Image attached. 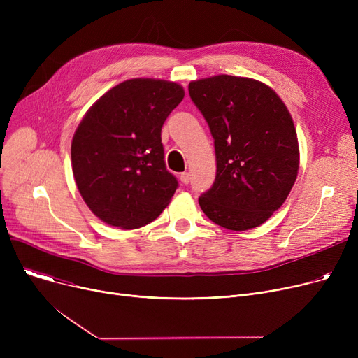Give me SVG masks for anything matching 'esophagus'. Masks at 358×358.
Segmentation results:
<instances>
[{
  "label": "esophagus",
  "instance_id": "obj_1",
  "mask_svg": "<svg viewBox=\"0 0 358 358\" xmlns=\"http://www.w3.org/2000/svg\"><path fill=\"white\" fill-rule=\"evenodd\" d=\"M180 181H181L182 184H189V182H190V174H189V173H182V174L180 176Z\"/></svg>",
  "mask_w": 358,
  "mask_h": 358
}]
</instances>
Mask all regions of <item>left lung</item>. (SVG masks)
<instances>
[{"label": "left lung", "instance_id": "left-lung-1", "mask_svg": "<svg viewBox=\"0 0 358 358\" xmlns=\"http://www.w3.org/2000/svg\"><path fill=\"white\" fill-rule=\"evenodd\" d=\"M215 139L216 178L199 197L222 228L248 231L281 208L299 171V143L290 113L264 83L216 75L189 84Z\"/></svg>", "mask_w": 358, "mask_h": 358}]
</instances>
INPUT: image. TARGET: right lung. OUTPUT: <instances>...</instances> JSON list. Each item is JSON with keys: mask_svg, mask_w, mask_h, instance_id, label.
I'll return each instance as SVG.
<instances>
[{"mask_svg": "<svg viewBox=\"0 0 358 358\" xmlns=\"http://www.w3.org/2000/svg\"><path fill=\"white\" fill-rule=\"evenodd\" d=\"M184 99L180 84L134 78L94 103L71 143L78 192L100 220L136 229L155 220L177 190L166 171L161 130Z\"/></svg>", "mask_w": 358, "mask_h": 358, "instance_id": "obj_1", "label": "right lung"}]
</instances>
